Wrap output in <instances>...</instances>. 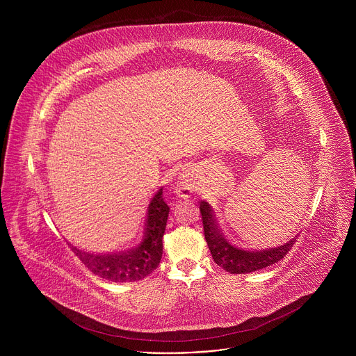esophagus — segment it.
<instances>
[{
  "instance_id": "34e87169",
  "label": "esophagus",
  "mask_w": 356,
  "mask_h": 356,
  "mask_svg": "<svg viewBox=\"0 0 356 356\" xmlns=\"http://www.w3.org/2000/svg\"><path fill=\"white\" fill-rule=\"evenodd\" d=\"M188 184L187 183H184V181H181L180 184H179V187H177V193H179V195H181V197H187V194H188Z\"/></svg>"
}]
</instances>
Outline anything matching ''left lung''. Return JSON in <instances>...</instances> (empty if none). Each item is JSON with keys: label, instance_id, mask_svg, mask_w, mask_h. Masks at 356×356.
Returning a JSON list of instances; mask_svg holds the SVG:
<instances>
[{"label": "left lung", "instance_id": "left-lung-1", "mask_svg": "<svg viewBox=\"0 0 356 356\" xmlns=\"http://www.w3.org/2000/svg\"><path fill=\"white\" fill-rule=\"evenodd\" d=\"M200 213L202 228H204V236L214 262L232 275L255 272L279 262L287 255L289 250L296 242V239L293 238L291 241H289L284 245H280L279 248H270L264 250L239 249L227 242L224 235H221L220 229L217 228V224L213 220L209 202H200Z\"/></svg>", "mask_w": 356, "mask_h": 356}]
</instances>
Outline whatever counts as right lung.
<instances>
[{
	"instance_id": "1",
	"label": "right lung",
	"mask_w": 356,
	"mask_h": 356,
	"mask_svg": "<svg viewBox=\"0 0 356 356\" xmlns=\"http://www.w3.org/2000/svg\"><path fill=\"white\" fill-rule=\"evenodd\" d=\"M169 210L163 200V188H161L149 204L145 239L139 246L111 255H94L76 248L73 250L81 264L101 279L115 283L142 280L161 264L163 252L162 238L166 229Z\"/></svg>"
}]
</instances>
